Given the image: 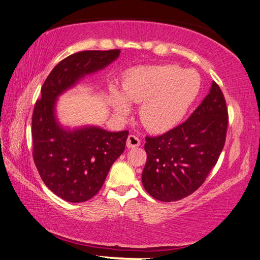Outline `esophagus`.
Returning <instances> with one entry per match:
<instances>
[{
	"instance_id": "obj_1",
	"label": "esophagus",
	"mask_w": 260,
	"mask_h": 260,
	"mask_svg": "<svg viewBox=\"0 0 260 260\" xmlns=\"http://www.w3.org/2000/svg\"><path fill=\"white\" fill-rule=\"evenodd\" d=\"M139 146H140L139 138L134 136V135H130L128 137V139H126V147H128V148H136V147H139Z\"/></svg>"
}]
</instances>
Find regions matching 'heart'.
<instances>
[{
  "label": "heart",
  "mask_w": 260,
  "mask_h": 260,
  "mask_svg": "<svg viewBox=\"0 0 260 260\" xmlns=\"http://www.w3.org/2000/svg\"><path fill=\"white\" fill-rule=\"evenodd\" d=\"M200 89V79L193 70L174 64L143 68L134 72L123 84L126 101L140 105L139 118L152 132L168 131L180 123ZM114 110L121 117L130 108L118 92H113Z\"/></svg>",
  "instance_id": "heart-1"
}]
</instances>
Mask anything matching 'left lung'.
Here are the masks:
<instances>
[{
  "mask_svg": "<svg viewBox=\"0 0 260 260\" xmlns=\"http://www.w3.org/2000/svg\"><path fill=\"white\" fill-rule=\"evenodd\" d=\"M228 128L222 92L212 82L208 95L187 121L158 137H146L142 184L154 199L171 203L194 192L220 155Z\"/></svg>",
  "mask_w": 260,
  "mask_h": 260,
  "instance_id": "8db88e82",
  "label": "left lung"
}]
</instances>
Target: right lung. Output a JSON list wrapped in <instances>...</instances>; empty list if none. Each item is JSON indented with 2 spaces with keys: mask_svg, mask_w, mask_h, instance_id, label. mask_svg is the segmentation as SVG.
Here are the masks:
<instances>
[{
  "mask_svg": "<svg viewBox=\"0 0 260 260\" xmlns=\"http://www.w3.org/2000/svg\"><path fill=\"white\" fill-rule=\"evenodd\" d=\"M120 50L81 51L54 67L41 88L32 114L33 160L52 192L69 203H83L101 189L111 166L124 151L129 131L100 126L69 130L55 118L56 98L86 74L105 69Z\"/></svg>",
  "mask_w": 260,
  "mask_h": 260,
  "instance_id": "obj_1",
  "label": "right lung"
}]
</instances>
